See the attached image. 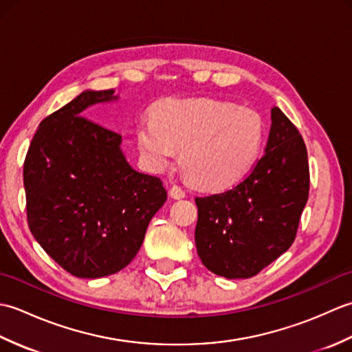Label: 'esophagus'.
Segmentation results:
<instances>
[{
  "mask_svg": "<svg viewBox=\"0 0 352 352\" xmlns=\"http://www.w3.org/2000/svg\"><path fill=\"white\" fill-rule=\"evenodd\" d=\"M169 195L174 199H182V198L186 197V190L182 188L180 184H172L170 190H169Z\"/></svg>",
  "mask_w": 352,
  "mask_h": 352,
  "instance_id": "34e87169",
  "label": "esophagus"
}]
</instances>
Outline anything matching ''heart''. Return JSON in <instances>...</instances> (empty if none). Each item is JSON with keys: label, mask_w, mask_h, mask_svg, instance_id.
<instances>
[{"label": "heart", "mask_w": 352, "mask_h": 352, "mask_svg": "<svg viewBox=\"0 0 352 352\" xmlns=\"http://www.w3.org/2000/svg\"><path fill=\"white\" fill-rule=\"evenodd\" d=\"M265 122L254 109L212 98L164 100L151 121L138 126L142 155L155 168L182 151L188 180L201 189H223L251 169L260 153Z\"/></svg>", "instance_id": "b5f03b06"}]
</instances>
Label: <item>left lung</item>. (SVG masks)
<instances>
[{
    "mask_svg": "<svg viewBox=\"0 0 352 352\" xmlns=\"http://www.w3.org/2000/svg\"><path fill=\"white\" fill-rule=\"evenodd\" d=\"M310 170L304 139L278 107L265 154L242 182L197 197L195 245L208 271L251 278L286 252L309 199Z\"/></svg>",
    "mask_w": 352,
    "mask_h": 352,
    "instance_id": "obj_1",
    "label": "left lung"
}]
</instances>
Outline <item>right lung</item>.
Returning <instances> with one entry per match:
<instances>
[{"mask_svg":"<svg viewBox=\"0 0 352 352\" xmlns=\"http://www.w3.org/2000/svg\"><path fill=\"white\" fill-rule=\"evenodd\" d=\"M113 91H87L39 124L24 160L27 222L45 252L80 278L116 274L136 256L168 195L121 153V134L83 116Z\"/></svg>","mask_w":352,"mask_h":352,"instance_id":"1","label":"right lung"}]
</instances>
